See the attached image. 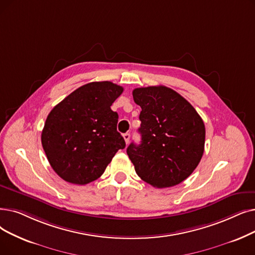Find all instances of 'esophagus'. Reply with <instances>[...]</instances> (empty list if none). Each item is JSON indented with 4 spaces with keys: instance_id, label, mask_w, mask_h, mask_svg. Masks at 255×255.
<instances>
[{
    "instance_id": "obj_1",
    "label": "esophagus",
    "mask_w": 255,
    "mask_h": 255,
    "mask_svg": "<svg viewBox=\"0 0 255 255\" xmlns=\"http://www.w3.org/2000/svg\"><path fill=\"white\" fill-rule=\"evenodd\" d=\"M123 137H124V139H125V142L128 143V142H129V139H130V133H128V132H127V133H124V134H123Z\"/></svg>"
}]
</instances>
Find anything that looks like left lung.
Returning <instances> with one entry per match:
<instances>
[{
    "label": "left lung",
    "mask_w": 255,
    "mask_h": 255,
    "mask_svg": "<svg viewBox=\"0 0 255 255\" xmlns=\"http://www.w3.org/2000/svg\"><path fill=\"white\" fill-rule=\"evenodd\" d=\"M140 106L139 145L131 142L127 154L140 178L158 189L179 184L200 162L205 127L196 109L167 86L132 92Z\"/></svg>",
    "instance_id": "obj_1"
}]
</instances>
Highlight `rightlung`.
I'll return each instance as SVG.
<instances>
[{
  "mask_svg": "<svg viewBox=\"0 0 255 255\" xmlns=\"http://www.w3.org/2000/svg\"><path fill=\"white\" fill-rule=\"evenodd\" d=\"M124 88L110 81L77 88L55 106L41 132L52 169L65 181L84 185L100 177L126 143L110 106Z\"/></svg>",
  "mask_w": 255,
  "mask_h": 255,
  "instance_id": "obj_1",
  "label": "right lung"
}]
</instances>
